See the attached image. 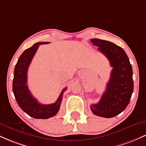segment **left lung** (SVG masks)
Instances as JSON below:
<instances>
[{
    "instance_id": "1",
    "label": "left lung",
    "mask_w": 146,
    "mask_h": 146,
    "mask_svg": "<svg viewBox=\"0 0 146 146\" xmlns=\"http://www.w3.org/2000/svg\"><path fill=\"white\" fill-rule=\"evenodd\" d=\"M90 41L98 46L113 67L106 91L98 104L90 106V109L95 115L110 118L123 112L130 102L134 88L132 66L121 47L104 40Z\"/></svg>"
}]
</instances>
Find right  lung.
<instances>
[{
	"mask_svg": "<svg viewBox=\"0 0 146 146\" xmlns=\"http://www.w3.org/2000/svg\"><path fill=\"white\" fill-rule=\"evenodd\" d=\"M47 42H37L22 53L14 72L13 92L18 106L25 113L35 119H48L55 116L60 109L62 100L64 88L57 101L51 104H42L30 93L27 86V71L29 64L40 45L47 44Z\"/></svg>",
	"mask_w": 146,
	"mask_h": 146,
	"instance_id": "right-lung-1",
	"label": "right lung"
}]
</instances>
